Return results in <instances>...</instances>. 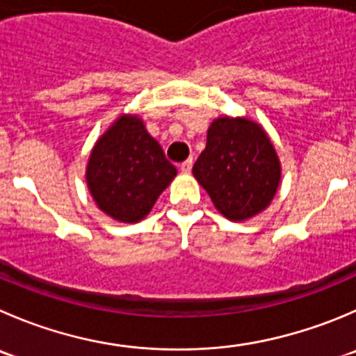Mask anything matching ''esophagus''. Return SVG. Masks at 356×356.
Listing matches in <instances>:
<instances>
[{
    "label": "esophagus",
    "instance_id": "obj_1",
    "mask_svg": "<svg viewBox=\"0 0 356 356\" xmlns=\"http://www.w3.org/2000/svg\"><path fill=\"white\" fill-rule=\"evenodd\" d=\"M191 168H193L191 158H189V160H186V161H182V163H181V170L184 172V174H189V172H191Z\"/></svg>",
    "mask_w": 356,
    "mask_h": 356
}]
</instances>
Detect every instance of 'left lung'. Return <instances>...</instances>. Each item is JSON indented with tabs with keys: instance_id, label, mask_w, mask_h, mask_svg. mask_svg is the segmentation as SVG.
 I'll return each instance as SVG.
<instances>
[{
	"instance_id": "1",
	"label": "left lung",
	"mask_w": 356,
	"mask_h": 356,
	"mask_svg": "<svg viewBox=\"0 0 356 356\" xmlns=\"http://www.w3.org/2000/svg\"><path fill=\"white\" fill-rule=\"evenodd\" d=\"M193 175L224 217L245 220L262 212L277 195L280 161L259 123L220 116L209 127Z\"/></svg>"
}]
</instances>
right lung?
<instances>
[{
  "label": "right lung",
  "instance_id": "right-lung-1",
  "mask_svg": "<svg viewBox=\"0 0 356 356\" xmlns=\"http://www.w3.org/2000/svg\"><path fill=\"white\" fill-rule=\"evenodd\" d=\"M177 175L139 116L123 115L102 134L86 165L99 209L120 222H139Z\"/></svg>",
  "mask_w": 356,
  "mask_h": 356
}]
</instances>
